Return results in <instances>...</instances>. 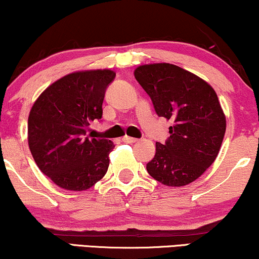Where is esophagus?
<instances>
[{"mask_svg":"<svg viewBox=\"0 0 259 259\" xmlns=\"http://www.w3.org/2000/svg\"><path fill=\"white\" fill-rule=\"evenodd\" d=\"M122 141H123V143H126V144H134V143H137L138 139H137V138H132V137L125 136V137L122 138Z\"/></svg>","mask_w":259,"mask_h":259,"instance_id":"obj_1","label":"esophagus"}]
</instances>
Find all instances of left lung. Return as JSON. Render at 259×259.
Segmentation results:
<instances>
[{
	"instance_id": "obj_1",
	"label": "left lung",
	"mask_w": 259,
	"mask_h": 259,
	"mask_svg": "<svg viewBox=\"0 0 259 259\" xmlns=\"http://www.w3.org/2000/svg\"><path fill=\"white\" fill-rule=\"evenodd\" d=\"M134 76L150 95L157 114L173 121L165 144H155L147 172L166 186L194 182L213 164L224 139L226 119L214 90L171 63L139 66Z\"/></svg>"
}]
</instances>
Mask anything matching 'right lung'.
<instances>
[{"label":"right lung","mask_w":259,"mask_h":259,"mask_svg":"<svg viewBox=\"0 0 259 259\" xmlns=\"http://www.w3.org/2000/svg\"><path fill=\"white\" fill-rule=\"evenodd\" d=\"M111 69L74 72L42 92L28 116V145L37 167L68 191L91 189L102 179L114 144L87 134L102 118L106 88L114 80Z\"/></svg>","instance_id":"1"}]
</instances>
